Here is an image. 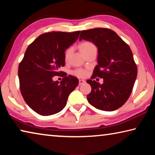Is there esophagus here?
<instances>
[{
	"label": "esophagus",
	"mask_w": 155,
	"mask_h": 155,
	"mask_svg": "<svg viewBox=\"0 0 155 155\" xmlns=\"http://www.w3.org/2000/svg\"><path fill=\"white\" fill-rule=\"evenodd\" d=\"M78 82H79V85H83V83H85V81L83 80V79H79Z\"/></svg>",
	"instance_id": "34e87169"
}]
</instances>
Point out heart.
I'll return each mask as SVG.
<instances>
[{
	"label": "heart",
	"instance_id": "b5f03b06",
	"mask_svg": "<svg viewBox=\"0 0 155 155\" xmlns=\"http://www.w3.org/2000/svg\"><path fill=\"white\" fill-rule=\"evenodd\" d=\"M92 47H94V45L92 43L89 42V41H85V42H83L82 44H81L80 50H81V52H84L85 51H87L88 49L92 48ZM71 52H72V48H68L66 52H65V59H68V57H69L70 54H71ZM74 74L75 75H77V77H83L85 76V72L82 70H77L74 72Z\"/></svg>",
	"mask_w": 155,
	"mask_h": 155
}]
</instances>
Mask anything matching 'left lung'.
Returning a JSON list of instances; mask_svg holds the SVG:
<instances>
[{
	"instance_id": "left-lung-1",
	"label": "left lung",
	"mask_w": 155,
	"mask_h": 155,
	"mask_svg": "<svg viewBox=\"0 0 155 155\" xmlns=\"http://www.w3.org/2000/svg\"><path fill=\"white\" fill-rule=\"evenodd\" d=\"M85 40L98 48V65L94 68L87 101L96 109L113 111L121 107L129 98L137 75V68L130 47L117 34L109 28L82 31L79 40ZM96 76L104 78L100 84Z\"/></svg>"
}]
</instances>
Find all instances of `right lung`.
<instances>
[{"label":"right lung","mask_w":155,"mask_h":155,"mask_svg":"<svg viewBox=\"0 0 155 155\" xmlns=\"http://www.w3.org/2000/svg\"><path fill=\"white\" fill-rule=\"evenodd\" d=\"M80 31L50 32L41 34L31 43L18 67L22 96L38 114L51 115L64 108L70 93L77 87V78L66 75L61 82L59 76L65 65V51L78 38Z\"/></svg>","instance_id":"add662e5"}]
</instances>
